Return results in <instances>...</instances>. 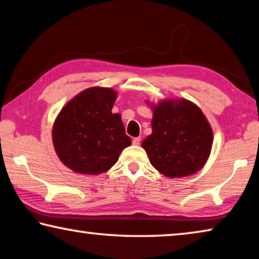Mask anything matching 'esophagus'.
I'll return each instance as SVG.
<instances>
[{
    "instance_id": "1",
    "label": "esophagus",
    "mask_w": 259,
    "mask_h": 259,
    "mask_svg": "<svg viewBox=\"0 0 259 259\" xmlns=\"http://www.w3.org/2000/svg\"><path fill=\"white\" fill-rule=\"evenodd\" d=\"M140 142H142V138H140V137H135V138L133 139V144H134V145H139Z\"/></svg>"
}]
</instances>
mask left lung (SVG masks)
Instances as JSON below:
<instances>
[{"label": "left lung", "mask_w": 259, "mask_h": 259, "mask_svg": "<svg viewBox=\"0 0 259 259\" xmlns=\"http://www.w3.org/2000/svg\"><path fill=\"white\" fill-rule=\"evenodd\" d=\"M164 100L153 107V133L143 142L151 164L164 176L195 174L208 160L212 130L201 109L188 100Z\"/></svg>", "instance_id": "8db88e82"}]
</instances>
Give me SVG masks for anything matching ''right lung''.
<instances>
[{"label": "right lung", "mask_w": 259, "mask_h": 259, "mask_svg": "<svg viewBox=\"0 0 259 259\" xmlns=\"http://www.w3.org/2000/svg\"><path fill=\"white\" fill-rule=\"evenodd\" d=\"M115 91L91 88L61 109L52 129L55 150L73 171L105 172L116 163L121 151L131 144L119 114L112 113Z\"/></svg>", "instance_id": "add662e5"}]
</instances>
